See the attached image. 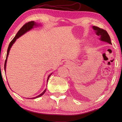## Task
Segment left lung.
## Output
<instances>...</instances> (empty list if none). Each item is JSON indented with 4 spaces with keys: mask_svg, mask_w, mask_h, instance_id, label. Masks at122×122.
Masks as SVG:
<instances>
[{
    "mask_svg": "<svg viewBox=\"0 0 122 122\" xmlns=\"http://www.w3.org/2000/svg\"><path fill=\"white\" fill-rule=\"evenodd\" d=\"M93 29L95 30L96 34L97 36H100V39L101 41H105V42H107L110 44H112L110 36L108 35L107 31L96 26H93Z\"/></svg>",
    "mask_w": 122,
    "mask_h": 122,
    "instance_id": "8db88e82",
    "label": "left lung"
}]
</instances>
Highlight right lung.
Instances as JSON below:
<instances>
[{
    "label": "right lung",
    "instance_id": "obj_1",
    "mask_svg": "<svg viewBox=\"0 0 122 122\" xmlns=\"http://www.w3.org/2000/svg\"><path fill=\"white\" fill-rule=\"evenodd\" d=\"M34 25H37V24H36V23L34 21H30V22H28L27 23H26V24H25L23 26L20 28V29L18 31V32H17V35H15V38L13 39L12 40V41L10 42V43H9V46H8V50H7V56H6V60H5V66H4V69H5V70L6 71V63H7V58H8V54H9V51H10V48H11V46H12L13 44H14L15 43V40H16L17 39H18L19 37H20V36H22V35H24L25 33L27 31H28L30 30V29H31L32 28H33V27L34 26ZM50 75H49V76H48V79H47V82H48V80L49 79V77L50 76H51ZM46 91V89L44 91L41 93V94L39 95L38 96H37V97H33L32 98H38L39 97H41V96H42V95H43L44 93H45Z\"/></svg>",
    "mask_w": 122,
    "mask_h": 122
}]
</instances>
